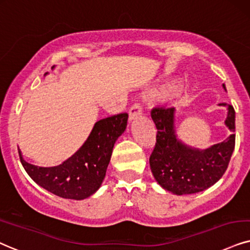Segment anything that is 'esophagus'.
<instances>
[{
    "label": "esophagus",
    "instance_id": "1",
    "mask_svg": "<svg viewBox=\"0 0 250 250\" xmlns=\"http://www.w3.org/2000/svg\"><path fill=\"white\" fill-rule=\"evenodd\" d=\"M142 115V107L140 106V104H134L129 109V120H134L140 118Z\"/></svg>",
    "mask_w": 250,
    "mask_h": 250
}]
</instances>
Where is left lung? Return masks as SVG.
<instances>
[{"label": "left lung", "instance_id": "left-lung-1", "mask_svg": "<svg viewBox=\"0 0 250 250\" xmlns=\"http://www.w3.org/2000/svg\"><path fill=\"white\" fill-rule=\"evenodd\" d=\"M225 88V84H223ZM227 106L225 125L230 134L222 143L200 150L183 144L175 132L174 107H154L151 118L157 128L156 145L150 156L151 172L165 190L175 195L203 191L226 172L235 146V110Z\"/></svg>", "mask_w": 250, "mask_h": 250}]
</instances>
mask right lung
<instances>
[{"mask_svg":"<svg viewBox=\"0 0 250 250\" xmlns=\"http://www.w3.org/2000/svg\"><path fill=\"white\" fill-rule=\"evenodd\" d=\"M127 121V113L97 121L84 144L58 166L32 165L24 159L18 148L21 165L34 182L52 194L69 200H84L102 186L113 147L125 130Z\"/></svg>","mask_w":250,"mask_h":250,"instance_id":"add662e5","label":"right lung"}]
</instances>
